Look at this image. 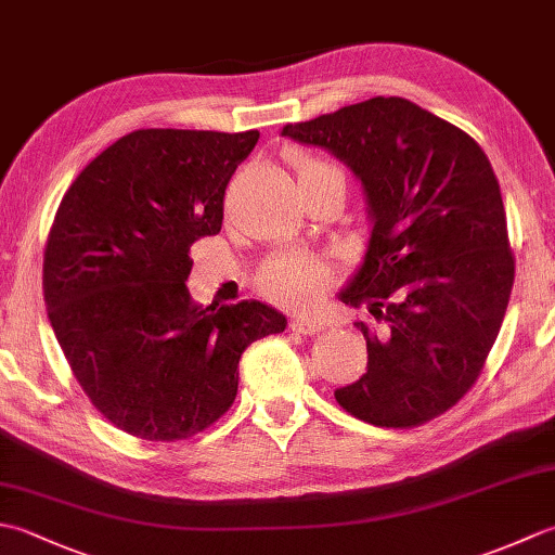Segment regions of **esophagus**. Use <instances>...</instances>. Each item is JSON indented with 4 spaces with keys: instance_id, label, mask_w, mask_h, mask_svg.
Wrapping results in <instances>:
<instances>
[{
    "instance_id": "1",
    "label": "esophagus",
    "mask_w": 555,
    "mask_h": 555,
    "mask_svg": "<svg viewBox=\"0 0 555 555\" xmlns=\"http://www.w3.org/2000/svg\"><path fill=\"white\" fill-rule=\"evenodd\" d=\"M291 328L296 334H302V336H312V334H320L322 332V322L320 320H312V317H302V314H296L291 320Z\"/></svg>"
}]
</instances>
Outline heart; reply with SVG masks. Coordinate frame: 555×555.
Listing matches in <instances>:
<instances>
[{"label": "heart", "mask_w": 555, "mask_h": 555, "mask_svg": "<svg viewBox=\"0 0 555 555\" xmlns=\"http://www.w3.org/2000/svg\"><path fill=\"white\" fill-rule=\"evenodd\" d=\"M293 167H296L298 179L305 181L310 176L334 169L326 162L317 159L308 152H298L293 157ZM328 267L320 259L298 255V253H284L267 259L262 269L257 271V286L269 300L279 305H288V308H305V305L314 302L322 296L328 286Z\"/></svg>", "instance_id": "b5f03b06"}]
</instances>
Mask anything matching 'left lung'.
<instances>
[{
	"instance_id": "8db88e82",
	"label": "left lung",
	"mask_w": 555,
	"mask_h": 555,
	"mask_svg": "<svg viewBox=\"0 0 555 555\" xmlns=\"http://www.w3.org/2000/svg\"><path fill=\"white\" fill-rule=\"evenodd\" d=\"M286 138L346 162L374 221L364 264L340 291L367 340V374L336 388L374 427L410 429L443 415L479 379L508 308L515 257L496 173L457 126L403 98H372Z\"/></svg>"
}]
</instances>
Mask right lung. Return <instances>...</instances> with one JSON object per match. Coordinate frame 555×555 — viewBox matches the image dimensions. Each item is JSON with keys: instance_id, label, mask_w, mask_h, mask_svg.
Here are the masks:
<instances>
[{"instance_id": "1", "label": "right lung", "mask_w": 555, "mask_h": 555, "mask_svg": "<svg viewBox=\"0 0 555 555\" xmlns=\"http://www.w3.org/2000/svg\"><path fill=\"white\" fill-rule=\"evenodd\" d=\"M257 131L140 128L92 159L47 235V317L70 372L114 427L181 441L238 393V360L286 317L264 302L197 305L191 245L217 235L223 195Z\"/></svg>"}]
</instances>
